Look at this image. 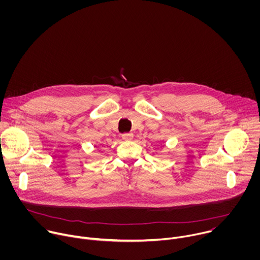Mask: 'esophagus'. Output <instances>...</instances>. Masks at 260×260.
<instances>
[{
    "instance_id": "esophagus-1",
    "label": "esophagus",
    "mask_w": 260,
    "mask_h": 260,
    "mask_svg": "<svg viewBox=\"0 0 260 260\" xmlns=\"http://www.w3.org/2000/svg\"><path fill=\"white\" fill-rule=\"evenodd\" d=\"M121 137L124 141H132L134 138V135L132 133H124L121 135Z\"/></svg>"
}]
</instances>
